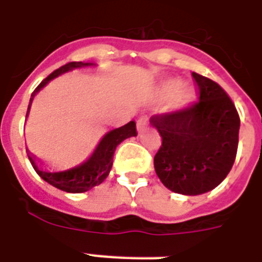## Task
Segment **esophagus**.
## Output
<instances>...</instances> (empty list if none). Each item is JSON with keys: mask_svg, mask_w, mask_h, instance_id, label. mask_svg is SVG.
Wrapping results in <instances>:
<instances>
[{"mask_svg": "<svg viewBox=\"0 0 262 262\" xmlns=\"http://www.w3.org/2000/svg\"><path fill=\"white\" fill-rule=\"evenodd\" d=\"M148 126V118L147 117H141V118L137 121V129H139V132H143L145 130Z\"/></svg>", "mask_w": 262, "mask_h": 262, "instance_id": "1", "label": "esophagus"}]
</instances>
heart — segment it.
Instances as JSON below:
<instances>
[{
	"instance_id": "heart-1",
	"label": "heart",
	"mask_w": 262,
	"mask_h": 262,
	"mask_svg": "<svg viewBox=\"0 0 262 262\" xmlns=\"http://www.w3.org/2000/svg\"><path fill=\"white\" fill-rule=\"evenodd\" d=\"M182 87V81L178 79H171L167 80L166 83L163 84V92L164 95H172L175 92H178ZM194 100V91L193 90H185L181 91V94L178 95V106H186L189 103H191Z\"/></svg>"
}]
</instances>
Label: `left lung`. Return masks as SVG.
<instances>
[{"label": "left lung", "instance_id": "obj_1", "mask_svg": "<svg viewBox=\"0 0 262 262\" xmlns=\"http://www.w3.org/2000/svg\"><path fill=\"white\" fill-rule=\"evenodd\" d=\"M199 102L152 115L162 137L155 171L171 191L197 195L215 189L231 170L238 149L241 119L227 92L213 80L191 73Z\"/></svg>", "mask_w": 262, "mask_h": 262}]
</instances>
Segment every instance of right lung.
I'll return each mask as SVG.
<instances>
[{"mask_svg": "<svg viewBox=\"0 0 262 262\" xmlns=\"http://www.w3.org/2000/svg\"><path fill=\"white\" fill-rule=\"evenodd\" d=\"M92 63H83V62H69L63 67L58 68L57 71H54L51 75H49L46 79L43 80L42 83L39 84L38 87L35 88V91L31 95L30 104H28V110H27V115L30 113L31 103L34 100L35 95L38 94L39 91L42 90L50 80L55 79L57 76L62 75L65 72H69L76 68L90 67ZM132 136H137V130H136V122L130 121L126 125L110 130L107 133L100 143L98 144V147L94 151V154L91 155L90 159L87 162H84L77 167L69 168L67 171L59 172H49L46 170H42L38 167V164L35 163L34 158L28 155L32 167L36 171V174L42 179H45L47 183H50L54 187L59 189V190L68 191V193H84V191L90 190L96 185L100 183L107 178V175L110 172L111 166H113V158H114L115 148L118 147V144H121L125 139H129Z\"/></svg>", "mask_w": 262, "mask_h": 262, "instance_id": "add662e5", "label": "right lung"}]
</instances>
